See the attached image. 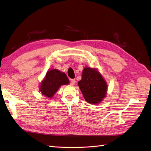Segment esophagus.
Masks as SVG:
<instances>
[{"mask_svg":"<svg viewBox=\"0 0 151 151\" xmlns=\"http://www.w3.org/2000/svg\"><path fill=\"white\" fill-rule=\"evenodd\" d=\"M70 84L72 85H74L76 84V80L75 79H71L70 80Z\"/></svg>","mask_w":151,"mask_h":151,"instance_id":"34e87169","label":"esophagus"}]
</instances>
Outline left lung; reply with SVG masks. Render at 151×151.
<instances>
[{
    "mask_svg": "<svg viewBox=\"0 0 151 151\" xmlns=\"http://www.w3.org/2000/svg\"><path fill=\"white\" fill-rule=\"evenodd\" d=\"M78 86L88 103L97 104L106 96L108 84L96 68L85 67Z\"/></svg>",
    "mask_w": 151,
    "mask_h": 151,
    "instance_id": "left-lung-1",
    "label": "left lung"
}]
</instances>
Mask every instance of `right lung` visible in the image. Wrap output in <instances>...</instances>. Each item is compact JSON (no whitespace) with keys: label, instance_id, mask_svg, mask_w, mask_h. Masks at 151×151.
Returning <instances> with one entry per match:
<instances>
[{"label":"right lung","instance_id":"obj_1","mask_svg":"<svg viewBox=\"0 0 151 151\" xmlns=\"http://www.w3.org/2000/svg\"><path fill=\"white\" fill-rule=\"evenodd\" d=\"M68 84L69 80L64 72L53 68L48 70L41 82L40 91L45 97L51 99L62 86Z\"/></svg>","mask_w":151,"mask_h":151}]
</instances>
